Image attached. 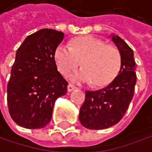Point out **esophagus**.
<instances>
[{
  "mask_svg": "<svg viewBox=\"0 0 152 152\" xmlns=\"http://www.w3.org/2000/svg\"><path fill=\"white\" fill-rule=\"evenodd\" d=\"M75 89V87L74 86H72V85H70V84L67 86V92H68V93H70V92L74 91Z\"/></svg>",
  "mask_w": 152,
  "mask_h": 152,
  "instance_id": "esophagus-1",
  "label": "esophagus"
}]
</instances>
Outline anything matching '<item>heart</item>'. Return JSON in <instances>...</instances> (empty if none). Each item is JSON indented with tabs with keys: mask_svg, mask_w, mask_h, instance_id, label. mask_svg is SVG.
<instances>
[{
	"mask_svg": "<svg viewBox=\"0 0 152 152\" xmlns=\"http://www.w3.org/2000/svg\"><path fill=\"white\" fill-rule=\"evenodd\" d=\"M54 58L58 71L63 75L77 68L82 61L84 68L70 75V79L78 84L93 82L98 87L110 85L121 69L118 50L92 35L75 38L70 46L59 44Z\"/></svg>",
	"mask_w": 152,
	"mask_h": 152,
	"instance_id": "b5f03b06",
	"label": "heart"
}]
</instances>
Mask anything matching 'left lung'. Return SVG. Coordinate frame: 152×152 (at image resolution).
Instances as JSON below:
<instances>
[{
    "instance_id": "left-lung-1",
    "label": "left lung",
    "mask_w": 152,
    "mask_h": 152,
    "mask_svg": "<svg viewBox=\"0 0 152 152\" xmlns=\"http://www.w3.org/2000/svg\"><path fill=\"white\" fill-rule=\"evenodd\" d=\"M110 37L120 52L121 69L116 79L108 86L86 92V100L79 111V120L88 129H106L118 124L134 97L136 84L134 51L118 35L113 34Z\"/></svg>"
}]
</instances>
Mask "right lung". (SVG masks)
<instances>
[{"label": "right lung", "mask_w": 152, "mask_h": 152, "mask_svg": "<svg viewBox=\"0 0 152 152\" xmlns=\"http://www.w3.org/2000/svg\"><path fill=\"white\" fill-rule=\"evenodd\" d=\"M64 34L41 29L28 35L16 53L7 88L11 118L28 129L46 126L56 100L66 94L67 82L58 71L55 50Z\"/></svg>", "instance_id": "add662e5"}]
</instances>
